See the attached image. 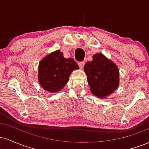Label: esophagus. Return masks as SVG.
I'll return each instance as SVG.
<instances>
[{
    "instance_id": "esophagus-1",
    "label": "esophagus",
    "mask_w": 149,
    "mask_h": 149,
    "mask_svg": "<svg viewBox=\"0 0 149 149\" xmlns=\"http://www.w3.org/2000/svg\"><path fill=\"white\" fill-rule=\"evenodd\" d=\"M78 65H79L80 68L81 69H83V67H84V65H85V62L84 61H81V62H79L78 63Z\"/></svg>"
}]
</instances>
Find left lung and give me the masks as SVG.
I'll return each mask as SVG.
<instances>
[{"instance_id":"left-lung-1","label":"left lung","mask_w":149,"mask_h":149,"mask_svg":"<svg viewBox=\"0 0 149 149\" xmlns=\"http://www.w3.org/2000/svg\"><path fill=\"white\" fill-rule=\"evenodd\" d=\"M84 71L90 91L98 98L109 96L118 88V67L102 53L92 56V60L85 64Z\"/></svg>"}]
</instances>
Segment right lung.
<instances>
[{"label": "right lung", "mask_w": 149, "mask_h": 149, "mask_svg": "<svg viewBox=\"0 0 149 149\" xmlns=\"http://www.w3.org/2000/svg\"><path fill=\"white\" fill-rule=\"evenodd\" d=\"M78 69L79 66L73 59H66L57 49L46 55L39 63L38 82L46 91L57 93L64 88L73 71Z\"/></svg>", "instance_id": "1"}]
</instances>
